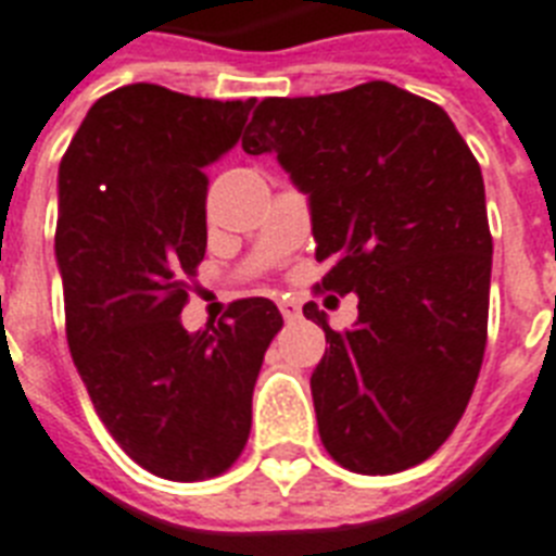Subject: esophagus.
<instances>
[{"mask_svg":"<svg viewBox=\"0 0 556 556\" xmlns=\"http://www.w3.org/2000/svg\"><path fill=\"white\" fill-rule=\"evenodd\" d=\"M278 309H281L283 321H295L301 318V306L295 301H278Z\"/></svg>","mask_w":556,"mask_h":556,"instance_id":"34e87169","label":"esophagus"}]
</instances>
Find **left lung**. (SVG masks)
Wrapping results in <instances>:
<instances>
[{
	"label": "left lung",
	"mask_w": 556,
	"mask_h": 556,
	"mask_svg": "<svg viewBox=\"0 0 556 556\" xmlns=\"http://www.w3.org/2000/svg\"><path fill=\"white\" fill-rule=\"evenodd\" d=\"M243 152H275L309 198L318 290L358 295L313 370L327 454L399 473L442 447L468 407L488 341L494 241L477 157L437 102L372 79L339 94L269 97Z\"/></svg>",
	"instance_id": "1"
}]
</instances>
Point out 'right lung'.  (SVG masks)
Listing matches in <instances>:
<instances>
[{
    "label": "right lung",
    "mask_w": 556,
    "mask_h": 556,
    "mask_svg": "<svg viewBox=\"0 0 556 556\" xmlns=\"http://www.w3.org/2000/svg\"><path fill=\"white\" fill-rule=\"evenodd\" d=\"M255 100H203L152 83L88 109L60 163L56 266L65 332L97 416L154 477L212 479L252 428V390L275 332L269 299L229 304L226 321L180 324L206 255V175Z\"/></svg>",
    "instance_id": "right-lung-1"
}]
</instances>
